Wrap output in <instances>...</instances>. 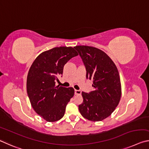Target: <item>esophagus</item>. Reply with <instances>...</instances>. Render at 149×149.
I'll use <instances>...</instances> for the list:
<instances>
[{"label":"esophagus","instance_id":"34e87169","mask_svg":"<svg viewBox=\"0 0 149 149\" xmlns=\"http://www.w3.org/2000/svg\"><path fill=\"white\" fill-rule=\"evenodd\" d=\"M81 91L80 90H76V89L75 90V95H81Z\"/></svg>","mask_w":149,"mask_h":149}]
</instances>
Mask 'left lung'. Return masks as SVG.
<instances>
[{
  "instance_id": "left-lung-1",
  "label": "left lung",
  "mask_w": 149,
  "mask_h": 149,
  "mask_svg": "<svg viewBox=\"0 0 149 149\" xmlns=\"http://www.w3.org/2000/svg\"><path fill=\"white\" fill-rule=\"evenodd\" d=\"M86 66V77L93 80V90L82 92L84 101L79 105L81 115L92 121H100L114 111L121 96L119 74L111 59L101 49L76 46Z\"/></svg>"
}]
</instances>
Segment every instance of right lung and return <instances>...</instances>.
<instances>
[{"label":"right lung","instance_id":"1","mask_svg":"<svg viewBox=\"0 0 149 149\" xmlns=\"http://www.w3.org/2000/svg\"><path fill=\"white\" fill-rule=\"evenodd\" d=\"M77 55L72 47H56L40 54L30 68L26 81L28 97L34 110L47 121L62 119L74 95L73 87L56 86V81L62 75L65 63Z\"/></svg>","mask_w":149,"mask_h":149}]
</instances>
